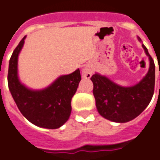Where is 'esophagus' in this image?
Segmentation results:
<instances>
[{"instance_id":"esophagus-1","label":"esophagus","mask_w":160,"mask_h":160,"mask_svg":"<svg viewBox=\"0 0 160 160\" xmlns=\"http://www.w3.org/2000/svg\"><path fill=\"white\" fill-rule=\"evenodd\" d=\"M82 76L84 78H86V79H89V78L92 76V69L90 66H85L84 68L82 69Z\"/></svg>"}]
</instances>
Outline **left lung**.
<instances>
[{"label": "left lung", "mask_w": 160, "mask_h": 160, "mask_svg": "<svg viewBox=\"0 0 160 160\" xmlns=\"http://www.w3.org/2000/svg\"><path fill=\"white\" fill-rule=\"evenodd\" d=\"M138 41L150 61L148 72L135 85L128 87L117 84L109 78L95 73L91 77L96 107L103 118L116 123H126L138 117L151 101L155 80L154 60L149 54L140 37Z\"/></svg>", "instance_id": "obj_1"}]
</instances>
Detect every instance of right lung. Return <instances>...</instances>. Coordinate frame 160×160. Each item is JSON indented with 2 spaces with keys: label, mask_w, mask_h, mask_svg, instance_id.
Segmentation results:
<instances>
[{
  "label": "right lung",
  "mask_w": 160,
  "mask_h": 160,
  "mask_svg": "<svg viewBox=\"0 0 160 160\" xmlns=\"http://www.w3.org/2000/svg\"><path fill=\"white\" fill-rule=\"evenodd\" d=\"M26 36L21 40L9 59L8 85L20 112L28 121L41 128L55 129L68 121L72 112V97L81 80L80 69L58 77L49 86L32 89L22 84L18 73V55Z\"/></svg>",
  "instance_id": "add662e5"
}]
</instances>
